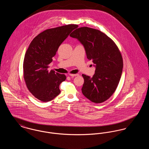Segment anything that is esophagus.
<instances>
[{"instance_id": "34e87169", "label": "esophagus", "mask_w": 149, "mask_h": 149, "mask_svg": "<svg viewBox=\"0 0 149 149\" xmlns=\"http://www.w3.org/2000/svg\"><path fill=\"white\" fill-rule=\"evenodd\" d=\"M69 75L71 77H76V76H78L79 74H69Z\"/></svg>"}]
</instances>
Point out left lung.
Returning a JSON list of instances; mask_svg holds the SVG:
<instances>
[{"label": "left lung", "mask_w": 149, "mask_h": 149, "mask_svg": "<svg viewBox=\"0 0 149 149\" xmlns=\"http://www.w3.org/2000/svg\"><path fill=\"white\" fill-rule=\"evenodd\" d=\"M70 36L83 45L88 59L95 67L92 78L82 75V93L94 103L106 101L115 92L122 72L123 59L118 47L104 33L87 27L76 29Z\"/></svg>", "instance_id": "left-lung-1"}]
</instances>
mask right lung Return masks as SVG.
Returning <instances> with one entry per match:
<instances>
[{
	"instance_id": "right-lung-1",
	"label": "right lung",
	"mask_w": 149,
	"mask_h": 149,
	"mask_svg": "<svg viewBox=\"0 0 149 149\" xmlns=\"http://www.w3.org/2000/svg\"><path fill=\"white\" fill-rule=\"evenodd\" d=\"M68 24L48 29L35 37L30 43L23 61V77L29 91L43 102L54 99L60 93V84L66 76L48 70L60 45L78 27Z\"/></svg>"
}]
</instances>
